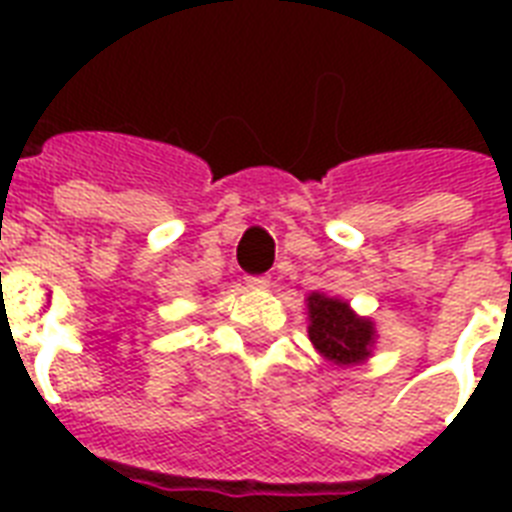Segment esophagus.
I'll use <instances>...</instances> for the list:
<instances>
[{
    "mask_svg": "<svg viewBox=\"0 0 512 512\" xmlns=\"http://www.w3.org/2000/svg\"><path fill=\"white\" fill-rule=\"evenodd\" d=\"M247 287L268 289L271 287V276H247Z\"/></svg>",
    "mask_w": 512,
    "mask_h": 512,
    "instance_id": "obj_1",
    "label": "esophagus"
}]
</instances>
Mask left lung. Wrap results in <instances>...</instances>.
<instances>
[{"mask_svg": "<svg viewBox=\"0 0 512 512\" xmlns=\"http://www.w3.org/2000/svg\"><path fill=\"white\" fill-rule=\"evenodd\" d=\"M308 337L321 356L337 366L361 364L372 356L374 324L350 311L348 303L324 292L308 295Z\"/></svg>", "mask_w": 512, "mask_h": 512, "instance_id": "left-lung-1", "label": "left lung"}]
</instances>
